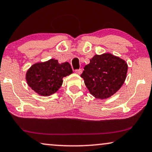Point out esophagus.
Returning <instances> with one entry per match:
<instances>
[{"instance_id": "1", "label": "esophagus", "mask_w": 152, "mask_h": 152, "mask_svg": "<svg viewBox=\"0 0 152 152\" xmlns=\"http://www.w3.org/2000/svg\"><path fill=\"white\" fill-rule=\"evenodd\" d=\"M82 72H83L82 69H78L75 70V72H76L77 74H80L82 73Z\"/></svg>"}]
</instances>
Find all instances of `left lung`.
Segmentation results:
<instances>
[{
    "mask_svg": "<svg viewBox=\"0 0 152 152\" xmlns=\"http://www.w3.org/2000/svg\"><path fill=\"white\" fill-rule=\"evenodd\" d=\"M128 66L124 60L110 53L95 55L80 75L90 94L97 99H107L124 84Z\"/></svg>",
    "mask_w": 152,
    "mask_h": 152,
    "instance_id": "8db88e82",
    "label": "left lung"
}]
</instances>
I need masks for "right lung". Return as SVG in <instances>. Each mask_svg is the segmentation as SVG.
Here are the masks:
<instances>
[{"instance_id": "1", "label": "right lung", "mask_w": 152, "mask_h": 152, "mask_svg": "<svg viewBox=\"0 0 152 152\" xmlns=\"http://www.w3.org/2000/svg\"><path fill=\"white\" fill-rule=\"evenodd\" d=\"M73 72L67 62L59 64L58 60L35 64L26 74V80L30 88L40 95L48 96L57 92L62 84V78Z\"/></svg>"}]
</instances>
